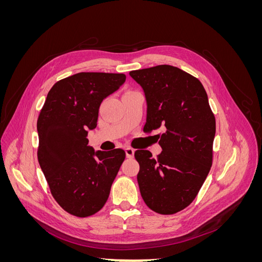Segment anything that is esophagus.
Instances as JSON below:
<instances>
[{
  "mask_svg": "<svg viewBox=\"0 0 262 262\" xmlns=\"http://www.w3.org/2000/svg\"><path fill=\"white\" fill-rule=\"evenodd\" d=\"M124 150H125L126 157H128V158H132V157H133V155H134V149H133V148H131V147H125Z\"/></svg>",
  "mask_w": 262,
  "mask_h": 262,
  "instance_id": "34e87169",
  "label": "esophagus"
}]
</instances>
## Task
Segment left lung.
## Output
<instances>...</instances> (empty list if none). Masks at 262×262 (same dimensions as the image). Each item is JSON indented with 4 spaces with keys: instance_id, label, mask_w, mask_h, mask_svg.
<instances>
[{
    "instance_id": "1",
    "label": "left lung",
    "mask_w": 262,
    "mask_h": 262,
    "mask_svg": "<svg viewBox=\"0 0 262 262\" xmlns=\"http://www.w3.org/2000/svg\"><path fill=\"white\" fill-rule=\"evenodd\" d=\"M144 92L145 131L157 134L162 153L152 157L138 149V184L147 207L156 213H177L196 196L212 166L215 118L201 82L176 67L131 71Z\"/></svg>"
}]
</instances>
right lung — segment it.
<instances>
[{
	"label": "right lung",
	"mask_w": 262,
	"mask_h": 262,
	"mask_svg": "<svg viewBox=\"0 0 262 262\" xmlns=\"http://www.w3.org/2000/svg\"><path fill=\"white\" fill-rule=\"evenodd\" d=\"M125 81L120 73L81 72L49 91L37 121L38 162L51 194L72 215L104 207L125 158L124 150H96L87 134L96 128L100 104Z\"/></svg>",
	"instance_id": "obj_1"
}]
</instances>
